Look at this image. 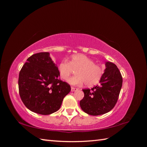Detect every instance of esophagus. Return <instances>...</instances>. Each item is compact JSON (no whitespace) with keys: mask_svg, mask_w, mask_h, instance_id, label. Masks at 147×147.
Masks as SVG:
<instances>
[{"mask_svg":"<svg viewBox=\"0 0 147 147\" xmlns=\"http://www.w3.org/2000/svg\"><path fill=\"white\" fill-rule=\"evenodd\" d=\"M77 90H78L77 88H75L74 87H71V91H72V92L75 91H77Z\"/></svg>","mask_w":147,"mask_h":147,"instance_id":"esophagus-1","label":"esophagus"}]
</instances>
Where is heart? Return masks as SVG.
<instances>
[{
  "instance_id": "obj_1",
  "label": "heart",
  "mask_w": 147,
  "mask_h": 147,
  "mask_svg": "<svg viewBox=\"0 0 147 147\" xmlns=\"http://www.w3.org/2000/svg\"><path fill=\"white\" fill-rule=\"evenodd\" d=\"M75 69L77 75L69 80L70 84L75 86L82 85L84 83L88 86L94 85L99 83L104 74L100 65L82 54L73 55L69 62L63 60L58 65L59 76L64 80H67Z\"/></svg>"
}]
</instances>
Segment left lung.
I'll use <instances>...</instances> for the list:
<instances>
[{
  "mask_svg": "<svg viewBox=\"0 0 147 147\" xmlns=\"http://www.w3.org/2000/svg\"><path fill=\"white\" fill-rule=\"evenodd\" d=\"M105 67L99 84L83 90L84 97L80 102L82 110L92 116L110 112L117 104L122 87L123 78L117 66L107 62Z\"/></svg>",
  "mask_w": 147,
  "mask_h": 147,
  "instance_id": "8db88e82",
  "label": "left lung"
}]
</instances>
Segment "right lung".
<instances>
[{
    "instance_id": "obj_1",
    "label": "right lung",
    "mask_w": 147,
    "mask_h": 147,
    "mask_svg": "<svg viewBox=\"0 0 147 147\" xmlns=\"http://www.w3.org/2000/svg\"><path fill=\"white\" fill-rule=\"evenodd\" d=\"M59 76L58 68L50 53L42 52L30 56L18 78L20 96L26 107L44 115L58 110L71 90L69 84L61 80Z\"/></svg>"
}]
</instances>
